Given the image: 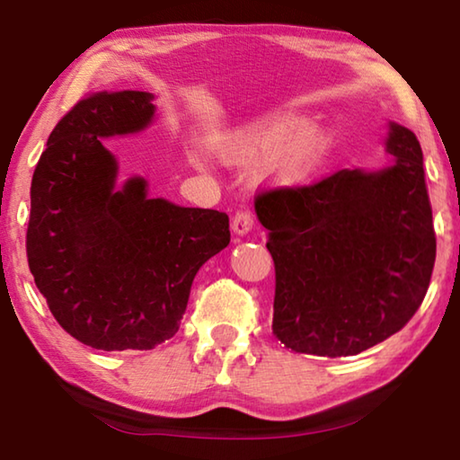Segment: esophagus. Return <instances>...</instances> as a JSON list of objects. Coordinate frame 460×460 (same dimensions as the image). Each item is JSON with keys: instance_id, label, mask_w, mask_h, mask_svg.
I'll return each mask as SVG.
<instances>
[{"instance_id": "obj_1", "label": "esophagus", "mask_w": 460, "mask_h": 460, "mask_svg": "<svg viewBox=\"0 0 460 460\" xmlns=\"http://www.w3.org/2000/svg\"><path fill=\"white\" fill-rule=\"evenodd\" d=\"M231 229L239 237L247 235V233L253 229V217H252V213L245 211V208H241V211H237L235 215H233V219H231Z\"/></svg>"}]
</instances>
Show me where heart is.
I'll use <instances>...</instances> for the list:
<instances>
[{
    "mask_svg": "<svg viewBox=\"0 0 460 460\" xmlns=\"http://www.w3.org/2000/svg\"><path fill=\"white\" fill-rule=\"evenodd\" d=\"M213 150L229 166H249L255 182L274 189H292L310 181L332 152L331 131L308 123L306 115L270 111L225 129ZM190 162L205 168L202 155Z\"/></svg>",
    "mask_w": 460,
    "mask_h": 460,
    "instance_id": "1",
    "label": "heart"
}]
</instances>
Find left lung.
<instances>
[{"instance_id":"left-lung-1","label":"left lung","mask_w":460,"mask_h":460,"mask_svg":"<svg viewBox=\"0 0 460 460\" xmlns=\"http://www.w3.org/2000/svg\"><path fill=\"white\" fill-rule=\"evenodd\" d=\"M384 146L385 168H345L255 200L276 266L271 329L296 353L357 355L422 305L436 258L422 147L395 121Z\"/></svg>"}]
</instances>
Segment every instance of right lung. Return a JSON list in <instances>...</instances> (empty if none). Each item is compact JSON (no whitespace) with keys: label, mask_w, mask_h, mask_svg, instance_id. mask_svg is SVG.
I'll return each mask as SVG.
<instances>
[{"label":"right lung","mask_w":460,"mask_h":460,"mask_svg":"<svg viewBox=\"0 0 460 460\" xmlns=\"http://www.w3.org/2000/svg\"><path fill=\"white\" fill-rule=\"evenodd\" d=\"M155 119L146 91L97 93L46 142L32 176L28 263L50 313L101 351H147L181 329L197 271L229 245V217L119 182L103 139L142 134Z\"/></svg>","instance_id":"obj_1"}]
</instances>
